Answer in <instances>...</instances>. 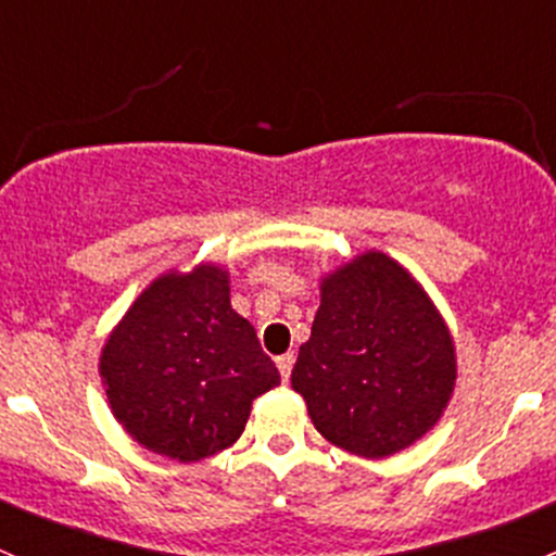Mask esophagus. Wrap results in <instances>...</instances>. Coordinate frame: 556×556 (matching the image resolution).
<instances>
[{
	"mask_svg": "<svg viewBox=\"0 0 556 556\" xmlns=\"http://www.w3.org/2000/svg\"><path fill=\"white\" fill-rule=\"evenodd\" d=\"M293 363H295L293 352H288V355H279L277 357V368H279V374H282V382H288V379H290V371H293Z\"/></svg>",
	"mask_w": 556,
	"mask_h": 556,
	"instance_id": "esophagus-1",
	"label": "esophagus"
}]
</instances>
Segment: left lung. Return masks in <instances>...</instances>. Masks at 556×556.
<instances>
[{
    "instance_id": "1",
    "label": "left lung",
    "mask_w": 556,
    "mask_h": 556,
    "mask_svg": "<svg viewBox=\"0 0 556 556\" xmlns=\"http://www.w3.org/2000/svg\"><path fill=\"white\" fill-rule=\"evenodd\" d=\"M319 293L312 336L290 377L314 428L361 457L406 450L452 397L450 328L417 279L384 252L336 268Z\"/></svg>"
}]
</instances>
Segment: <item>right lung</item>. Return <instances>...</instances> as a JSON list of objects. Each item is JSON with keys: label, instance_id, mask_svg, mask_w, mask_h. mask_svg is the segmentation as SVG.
Wrapping results in <instances>:
<instances>
[{"label": "right lung", "instance_id": "1", "mask_svg": "<svg viewBox=\"0 0 556 556\" xmlns=\"http://www.w3.org/2000/svg\"><path fill=\"white\" fill-rule=\"evenodd\" d=\"M99 371L126 433L179 463L231 446L252 401L279 384L255 328L231 309L228 271L212 263L155 279L110 333Z\"/></svg>", "mask_w": 556, "mask_h": 556}]
</instances>
